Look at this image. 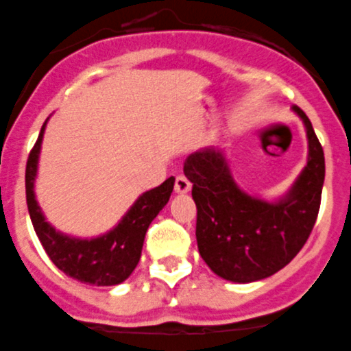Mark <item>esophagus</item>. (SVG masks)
Wrapping results in <instances>:
<instances>
[{
    "label": "esophagus",
    "instance_id": "1",
    "mask_svg": "<svg viewBox=\"0 0 351 351\" xmlns=\"http://www.w3.org/2000/svg\"><path fill=\"white\" fill-rule=\"evenodd\" d=\"M173 191L178 193V195H186V193L191 191V182L184 178V176H179L176 179V184H173Z\"/></svg>",
    "mask_w": 351,
    "mask_h": 351
}]
</instances>
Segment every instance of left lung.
I'll return each mask as SVG.
<instances>
[{"instance_id": "1", "label": "left lung", "mask_w": 351, "mask_h": 351, "mask_svg": "<svg viewBox=\"0 0 351 351\" xmlns=\"http://www.w3.org/2000/svg\"><path fill=\"white\" fill-rule=\"evenodd\" d=\"M304 125L306 165L278 198L250 195L237 182L226 151L208 146L189 154L184 176L197 204V243L202 259L217 276L250 284L280 271L303 249L317 221L326 160L311 121Z\"/></svg>"}]
</instances>
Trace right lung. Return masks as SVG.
I'll use <instances>...</instances> for the list:
<instances>
[{
  "label": "right lung",
  "instance_id": "1",
  "mask_svg": "<svg viewBox=\"0 0 351 351\" xmlns=\"http://www.w3.org/2000/svg\"><path fill=\"white\" fill-rule=\"evenodd\" d=\"M47 123L48 118L41 127L33 151L29 153L25 167V198L38 239L51 263L71 278L97 287L121 284L136 269L147 228L169 202L176 179L169 178L158 188L143 193L125 212L117 226L99 237L80 239L62 233L48 223L34 193Z\"/></svg>",
  "mask_w": 351,
  "mask_h": 351
}]
</instances>
